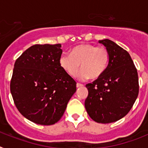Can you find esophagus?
<instances>
[{"label":"esophagus","instance_id":"34e87169","mask_svg":"<svg viewBox=\"0 0 148 148\" xmlns=\"http://www.w3.org/2000/svg\"><path fill=\"white\" fill-rule=\"evenodd\" d=\"M82 86H83V84H81V83H77V88H79V87H82Z\"/></svg>","mask_w":148,"mask_h":148}]
</instances>
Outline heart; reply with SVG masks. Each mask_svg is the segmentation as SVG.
Masks as SVG:
<instances>
[{
	"label": "heart",
	"instance_id": "obj_1",
	"mask_svg": "<svg viewBox=\"0 0 148 148\" xmlns=\"http://www.w3.org/2000/svg\"><path fill=\"white\" fill-rule=\"evenodd\" d=\"M109 60V51L105 47L83 44L74 47L70 54H62L60 65L71 77L77 74L81 65L83 69L79 74L80 79H97L105 72Z\"/></svg>",
	"mask_w": 148,
	"mask_h": 148
}]
</instances>
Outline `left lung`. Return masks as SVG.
Segmentation results:
<instances>
[{"label": "left lung", "instance_id": "1", "mask_svg": "<svg viewBox=\"0 0 148 148\" xmlns=\"http://www.w3.org/2000/svg\"><path fill=\"white\" fill-rule=\"evenodd\" d=\"M109 51L105 72L88 83L85 107L97 123L109 124L120 120L132 109L138 95L137 69L129 53L110 39L100 40Z\"/></svg>", "mask_w": 148, "mask_h": 148}]
</instances>
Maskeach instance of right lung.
I'll return each mask as SVG.
<instances>
[{
	"mask_svg": "<svg viewBox=\"0 0 148 148\" xmlns=\"http://www.w3.org/2000/svg\"><path fill=\"white\" fill-rule=\"evenodd\" d=\"M61 45H35L14 65L10 92L24 117L41 125H52L63 115L76 92L75 82L62 69Z\"/></svg>",
	"mask_w": 148,
	"mask_h": 148,
	"instance_id": "right-lung-1",
	"label": "right lung"
}]
</instances>
